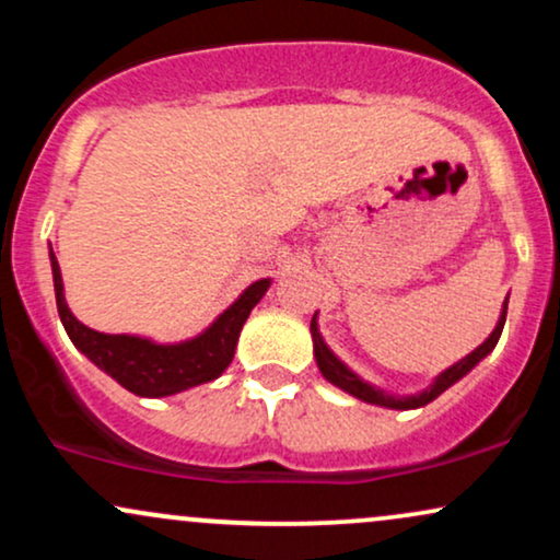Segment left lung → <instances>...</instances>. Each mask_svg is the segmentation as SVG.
Segmentation results:
<instances>
[{
    "instance_id": "left-lung-1",
    "label": "left lung",
    "mask_w": 560,
    "mask_h": 560,
    "mask_svg": "<svg viewBox=\"0 0 560 560\" xmlns=\"http://www.w3.org/2000/svg\"><path fill=\"white\" fill-rule=\"evenodd\" d=\"M505 311H508V302L503 305V316H500L498 326H494V331L490 334V337L481 342L477 350L471 352V355H466L464 361H458L455 365H450V369L445 371V374H440L434 378V384L429 389L419 392V395H408V397H392V395H384L382 389L371 387V384H365L361 376L352 374L350 369L342 361H337L334 358V352L329 350V347L324 345V339H320L318 334V326H316V318L311 320V331H313V352H316V361H318V369L320 374H324L326 378H329L331 384H337L339 389L350 392L352 397H358V400L363 402H374V405H384V408H397V410H408V408H421V405L432 402L436 400V397L442 395L447 387H453L458 378H464L468 371L477 365L481 358H487L490 352L494 350V345H498L500 334H503V326H505Z\"/></svg>"
}]
</instances>
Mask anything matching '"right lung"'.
Returning a JSON list of instances; mask_svg holds the SVG:
<instances>
[{
    "instance_id": "obj_1",
    "label": "right lung",
    "mask_w": 560,
    "mask_h": 560,
    "mask_svg": "<svg viewBox=\"0 0 560 560\" xmlns=\"http://www.w3.org/2000/svg\"><path fill=\"white\" fill-rule=\"evenodd\" d=\"M49 260H52L57 313H60L68 337L89 361L107 371L120 387L139 397L176 395V392L221 376L234 358L244 320L249 318L253 307L258 305L268 284H271V279H260L244 289L242 298L226 313H221L208 331L189 339V342L155 345L150 339L128 337V334H102L83 326L66 305L62 276L55 253H49Z\"/></svg>"
}]
</instances>
